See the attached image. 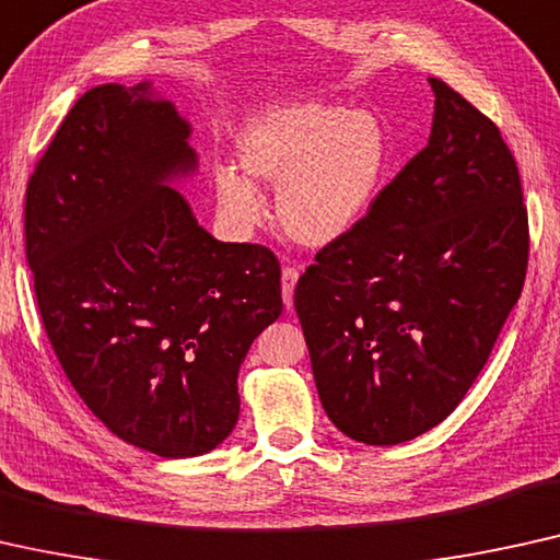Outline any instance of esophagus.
I'll return each instance as SVG.
<instances>
[{
  "mask_svg": "<svg viewBox=\"0 0 560 560\" xmlns=\"http://www.w3.org/2000/svg\"><path fill=\"white\" fill-rule=\"evenodd\" d=\"M296 281H299V271L294 269V266H287V269L281 271V296H283V306H287V310H291V304H294L291 294H294Z\"/></svg>",
  "mask_w": 560,
  "mask_h": 560,
  "instance_id": "obj_1",
  "label": "esophagus"
}]
</instances>
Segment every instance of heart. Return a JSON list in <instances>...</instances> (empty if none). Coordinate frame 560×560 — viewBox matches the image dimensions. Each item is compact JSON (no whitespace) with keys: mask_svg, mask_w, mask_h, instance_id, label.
I'll list each match as a JSON object with an SVG mask.
<instances>
[{"mask_svg":"<svg viewBox=\"0 0 560 560\" xmlns=\"http://www.w3.org/2000/svg\"><path fill=\"white\" fill-rule=\"evenodd\" d=\"M238 160L248 178L218 167L215 198L223 215L241 228L264 218L254 179L279 187V220L304 246H329L350 233L375 200L388 144L373 116L322 101L271 106L241 126Z\"/></svg>","mask_w":560,"mask_h":560,"instance_id":"heart-1","label":"heart"}]
</instances>
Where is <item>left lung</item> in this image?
<instances>
[{"label":"left lung","mask_w":560,"mask_h":560,"mask_svg":"<svg viewBox=\"0 0 560 560\" xmlns=\"http://www.w3.org/2000/svg\"><path fill=\"white\" fill-rule=\"evenodd\" d=\"M429 83V144L294 291L329 421L373 446L427 434L462 404L527 271L513 152L467 98Z\"/></svg>","instance_id":"8db88e82"}]
</instances>
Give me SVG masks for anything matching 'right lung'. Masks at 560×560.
I'll use <instances>...</instances> for the list:
<instances>
[{
  "label": "right lung",
  "mask_w": 560,
  "mask_h": 560,
  "mask_svg": "<svg viewBox=\"0 0 560 560\" xmlns=\"http://www.w3.org/2000/svg\"><path fill=\"white\" fill-rule=\"evenodd\" d=\"M187 139L149 81L98 85L25 195L37 306L70 385L108 431L164 459L228 439L241 362L283 306L277 256L215 241L172 187L198 170Z\"/></svg>",
  "instance_id": "right-lung-1"
}]
</instances>
